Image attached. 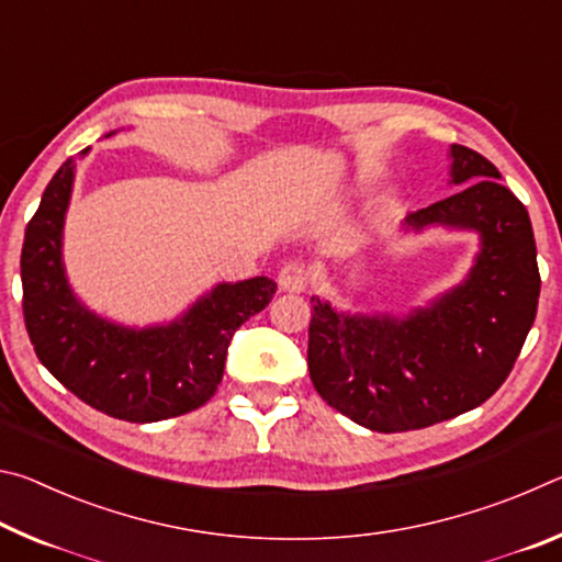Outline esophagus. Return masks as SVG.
Wrapping results in <instances>:
<instances>
[{"mask_svg": "<svg viewBox=\"0 0 562 562\" xmlns=\"http://www.w3.org/2000/svg\"><path fill=\"white\" fill-rule=\"evenodd\" d=\"M278 282H280L282 292H292V294L304 292L307 290V270H304V265H300V262L284 265V268L280 270Z\"/></svg>", "mask_w": 562, "mask_h": 562, "instance_id": "obj_1", "label": "esophagus"}]
</instances>
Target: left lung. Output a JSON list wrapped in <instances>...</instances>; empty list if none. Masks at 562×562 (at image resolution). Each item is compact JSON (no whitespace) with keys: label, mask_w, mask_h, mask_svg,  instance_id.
<instances>
[{"label":"left lung","mask_w":562,"mask_h":562,"mask_svg":"<svg viewBox=\"0 0 562 562\" xmlns=\"http://www.w3.org/2000/svg\"><path fill=\"white\" fill-rule=\"evenodd\" d=\"M449 158V183L467 186L406 215L402 233H475L469 274L406 315H351L312 297L310 379L364 429H426L481 406L506 382L536 319L540 272L526 205L481 154L453 144Z\"/></svg>","instance_id":"1"}]
</instances>
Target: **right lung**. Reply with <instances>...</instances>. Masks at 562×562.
Wrapping results in <instances>:
<instances>
[{
    "label": "right lung",
    "instance_id": "obj_1",
    "mask_svg": "<svg viewBox=\"0 0 562 562\" xmlns=\"http://www.w3.org/2000/svg\"><path fill=\"white\" fill-rule=\"evenodd\" d=\"M79 158L56 170L24 233L22 307L36 357L71 394L113 418L150 424L193 412L221 384L235 329L268 307L278 284L262 274L217 282L166 325L126 327L97 315L74 294L61 255Z\"/></svg>",
    "mask_w": 562,
    "mask_h": 562
}]
</instances>
